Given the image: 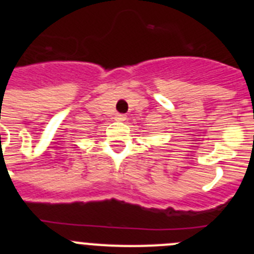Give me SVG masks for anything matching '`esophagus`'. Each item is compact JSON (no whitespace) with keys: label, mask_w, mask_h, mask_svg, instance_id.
<instances>
[{"label":"esophagus","mask_w":254,"mask_h":254,"mask_svg":"<svg viewBox=\"0 0 254 254\" xmlns=\"http://www.w3.org/2000/svg\"><path fill=\"white\" fill-rule=\"evenodd\" d=\"M126 118H127V117H126L125 114H117V116H116V120L120 121V122H123V121H126Z\"/></svg>","instance_id":"obj_1"}]
</instances>
